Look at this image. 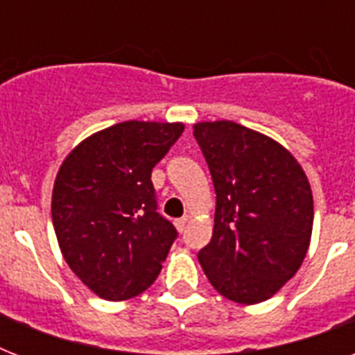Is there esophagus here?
I'll list each match as a JSON object with an SVG mask.
<instances>
[{
	"label": "esophagus",
	"mask_w": 355,
	"mask_h": 355,
	"mask_svg": "<svg viewBox=\"0 0 355 355\" xmlns=\"http://www.w3.org/2000/svg\"><path fill=\"white\" fill-rule=\"evenodd\" d=\"M186 223H188V217H182V219H177V221H175V227H177L178 232H182L184 228H186Z\"/></svg>",
	"instance_id": "obj_1"
}]
</instances>
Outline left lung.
<instances>
[{
	"instance_id": "obj_1",
	"label": "left lung",
	"mask_w": 355,
	"mask_h": 355,
	"mask_svg": "<svg viewBox=\"0 0 355 355\" xmlns=\"http://www.w3.org/2000/svg\"><path fill=\"white\" fill-rule=\"evenodd\" d=\"M193 136L217 195L200 267L228 300L265 302L297 275L308 252L313 230L308 177L284 145L239 123H195Z\"/></svg>"
}]
</instances>
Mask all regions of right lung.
Wrapping results in <instances>:
<instances>
[{"label": "right lung", "instance_id": "obj_1", "mask_svg": "<svg viewBox=\"0 0 355 355\" xmlns=\"http://www.w3.org/2000/svg\"><path fill=\"white\" fill-rule=\"evenodd\" d=\"M182 132L184 123H118L83 139L58 169V247L97 297L128 300L160 275L177 230L156 211L150 173Z\"/></svg>", "mask_w": 355, "mask_h": 355}]
</instances>
